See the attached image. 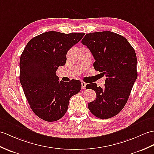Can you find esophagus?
Instances as JSON below:
<instances>
[{"label":"esophagus","instance_id":"1","mask_svg":"<svg viewBox=\"0 0 154 154\" xmlns=\"http://www.w3.org/2000/svg\"><path fill=\"white\" fill-rule=\"evenodd\" d=\"M86 85H87V83H85L84 81H81V87H82V89H85Z\"/></svg>","mask_w":154,"mask_h":154}]
</instances>
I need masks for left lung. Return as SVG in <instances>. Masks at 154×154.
Listing matches in <instances>:
<instances>
[{
    "mask_svg": "<svg viewBox=\"0 0 154 154\" xmlns=\"http://www.w3.org/2000/svg\"><path fill=\"white\" fill-rule=\"evenodd\" d=\"M81 43L94 56V69L107 77L103 88L96 83L86 86L96 94L88 108L98 118L109 119L123 109L137 79L135 51L125 38L112 31L88 33Z\"/></svg>",
    "mask_w": 154,
    "mask_h": 154,
    "instance_id": "left-lung-1",
    "label": "left lung"
}]
</instances>
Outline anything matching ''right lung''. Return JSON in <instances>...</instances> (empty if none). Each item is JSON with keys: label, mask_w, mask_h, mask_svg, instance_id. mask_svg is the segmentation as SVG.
Listing matches in <instances>:
<instances>
[{"label": "right lung", "mask_w": 154, "mask_h": 154, "mask_svg": "<svg viewBox=\"0 0 154 154\" xmlns=\"http://www.w3.org/2000/svg\"><path fill=\"white\" fill-rule=\"evenodd\" d=\"M84 35L45 32L29 41L21 54L20 83L31 109L41 119L48 122L61 119L71 96L81 91L80 81H60L56 71L64 66L67 52Z\"/></svg>", "instance_id": "obj_1"}]
</instances>
